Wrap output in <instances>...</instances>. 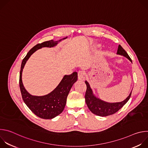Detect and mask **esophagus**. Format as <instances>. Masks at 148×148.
Instances as JSON below:
<instances>
[{
  "mask_svg": "<svg viewBox=\"0 0 148 148\" xmlns=\"http://www.w3.org/2000/svg\"><path fill=\"white\" fill-rule=\"evenodd\" d=\"M78 78L81 81H84L86 78L85 74H84V71H79L78 73Z\"/></svg>",
  "mask_w": 148,
  "mask_h": 148,
  "instance_id": "1",
  "label": "esophagus"
}]
</instances>
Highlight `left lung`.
Instances as JSON below:
<instances>
[{
  "label": "left lung",
  "mask_w": 148,
  "mask_h": 148,
  "mask_svg": "<svg viewBox=\"0 0 148 148\" xmlns=\"http://www.w3.org/2000/svg\"><path fill=\"white\" fill-rule=\"evenodd\" d=\"M117 54H119L125 57L132 62V60L128 56V53L126 52V51L122 47L121 45H119L118 46ZM85 82L87 86V90L85 95L86 102L89 110L93 114L98 116H106L116 113L128 101L131 96L132 91L131 92L129 96L122 102L114 103L105 102L100 99L99 98H97L94 95L92 90L90 86L89 83L87 81H86Z\"/></svg>",
  "instance_id": "obj_1"
}]
</instances>
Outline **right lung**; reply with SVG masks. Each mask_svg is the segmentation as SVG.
Listing matches in <instances>:
<instances>
[{"label":"right lung","mask_w":148,"mask_h":148,"mask_svg":"<svg viewBox=\"0 0 148 148\" xmlns=\"http://www.w3.org/2000/svg\"><path fill=\"white\" fill-rule=\"evenodd\" d=\"M67 37L58 41L53 40L45 41L34 46L23 58L21 65L19 86L22 98L29 108L37 116L43 119H53L60 114L64 110L69 93L77 81L78 75L74 72L70 75H65L57 87L50 93L44 96H34L30 94L25 89L22 82V76L23 69L31 55L36 50L42 47H53L59 41L66 39Z\"/></svg>","instance_id":"1"}]
</instances>
